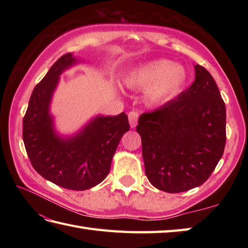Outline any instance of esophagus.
Listing matches in <instances>:
<instances>
[{
    "mask_svg": "<svg viewBox=\"0 0 248 248\" xmlns=\"http://www.w3.org/2000/svg\"><path fill=\"white\" fill-rule=\"evenodd\" d=\"M138 120H139V113L136 110H132V112L129 113V123H130V127L131 128H135L136 124H138Z\"/></svg>",
    "mask_w": 248,
    "mask_h": 248,
    "instance_id": "esophagus-1",
    "label": "esophagus"
}]
</instances>
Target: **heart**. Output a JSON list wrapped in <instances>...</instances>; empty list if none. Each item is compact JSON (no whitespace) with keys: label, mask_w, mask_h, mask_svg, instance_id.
Here are the masks:
<instances>
[{"label":"heart","mask_w":248,"mask_h":248,"mask_svg":"<svg viewBox=\"0 0 248 248\" xmlns=\"http://www.w3.org/2000/svg\"><path fill=\"white\" fill-rule=\"evenodd\" d=\"M186 67L168 60H155L136 67L125 78L129 88L146 89L145 102L156 107L176 98L187 83Z\"/></svg>","instance_id":"heart-1"}]
</instances>
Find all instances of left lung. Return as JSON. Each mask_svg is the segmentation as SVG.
<instances>
[{"label": "left lung", "instance_id": "left-lung-1", "mask_svg": "<svg viewBox=\"0 0 248 248\" xmlns=\"http://www.w3.org/2000/svg\"><path fill=\"white\" fill-rule=\"evenodd\" d=\"M195 81L179 96L140 116L145 172L155 187L181 193L208 180L226 144V107L214 78L195 65Z\"/></svg>", "mask_w": 248, "mask_h": 248}]
</instances>
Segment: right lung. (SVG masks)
Segmentation results:
<instances>
[{
	"label": "right lung",
	"mask_w": 248,
	"mask_h": 248,
	"mask_svg": "<svg viewBox=\"0 0 248 248\" xmlns=\"http://www.w3.org/2000/svg\"><path fill=\"white\" fill-rule=\"evenodd\" d=\"M82 62L71 53L50 68L31 94L23 118V141L35 170L56 186L85 191L102 182L123 135L129 131L128 116L97 115L70 136L57 133L50 104L60 76Z\"/></svg>",
	"instance_id": "right-lung-1"
}]
</instances>
